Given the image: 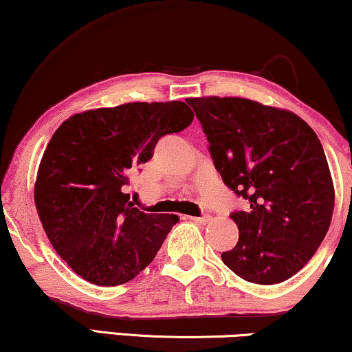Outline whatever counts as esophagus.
Instances as JSON below:
<instances>
[{"label": "esophagus", "mask_w": 352, "mask_h": 352, "mask_svg": "<svg viewBox=\"0 0 352 352\" xmlns=\"http://www.w3.org/2000/svg\"><path fill=\"white\" fill-rule=\"evenodd\" d=\"M190 219L195 221V223H199V224H206V223H210V221H211V216L204 214V216H199V218H190Z\"/></svg>", "instance_id": "1"}]
</instances>
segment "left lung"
Listing matches in <instances>:
<instances>
[{
	"label": "left lung",
	"instance_id": "1",
	"mask_svg": "<svg viewBox=\"0 0 352 352\" xmlns=\"http://www.w3.org/2000/svg\"><path fill=\"white\" fill-rule=\"evenodd\" d=\"M224 184L248 200L221 254L243 280L272 285L305 267L330 228L335 189L322 144L290 110L243 98H190Z\"/></svg>",
	"mask_w": 352,
	"mask_h": 352
}]
</instances>
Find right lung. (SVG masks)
Instances as JSON below:
<instances>
[{"label": "right lung", "instance_id": "right-lung-1", "mask_svg": "<svg viewBox=\"0 0 352 352\" xmlns=\"http://www.w3.org/2000/svg\"><path fill=\"white\" fill-rule=\"evenodd\" d=\"M194 120L181 100L86 110L52 134L38 168L35 205L57 254L94 285L126 283L153 261L179 218L139 211L124 187L158 139Z\"/></svg>", "mask_w": 352, "mask_h": 352}]
</instances>
